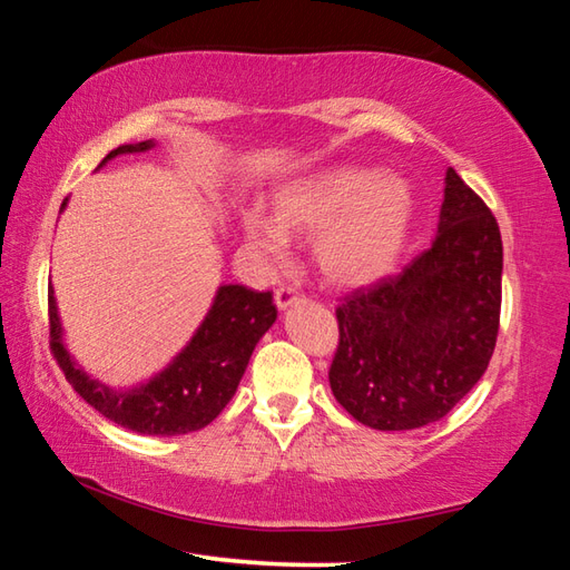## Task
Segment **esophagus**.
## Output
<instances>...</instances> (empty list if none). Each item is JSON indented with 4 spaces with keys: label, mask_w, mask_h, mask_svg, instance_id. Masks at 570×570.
<instances>
[{
    "label": "esophagus",
    "mask_w": 570,
    "mask_h": 570,
    "mask_svg": "<svg viewBox=\"0 0 570 570\" xmlns=\"http://www.w3.org/2000/svg\"><path fill=\"white\" fill-rule=\"evenodd\" d=\"M274 302H276V308H278V312H286L288 306L298 304V294L294 292V288L282 286V288H276V294H274Z\"/></svg>",
    "instance_id": "obj_1"
}]
</instances>
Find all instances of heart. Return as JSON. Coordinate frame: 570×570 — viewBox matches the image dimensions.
Listing matches in <instances>:
<instances>
[{
  "instance_id": "b5f03b06",
  "label": "heart",
  "mask_w": 570,
  "mask_h": 570,
  "mask_svg": "<svg viewBox=\"0 0 570 570\" xmlns=\"http://www.w3.org/2000/svg\"><path fill=\"white\" fill-rule=\"evenodd\" d=\"M274 214L240 210L250 254L278 266L292 236H314V262L332 286L362 288L387 276L404 254L414 224V193L397 173L332 166L278 183Z\"/></svg>"
}]
</instances>
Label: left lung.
Here are the masks:
<instances>
[{
	"instance_id": "8db88e82",
	"label": "left lung",
	"mask_w": 570,
	"mask_h": 570,
	"mask_svg": "<svg viewBox=\"0 0 570 570\" xmlns=\"http://www.w3.org/2000/svg\"><path fill=\"white\" fill-rule=\"evenodd\" d=\"M438 234L400 276L336 308V402L372 430L438 422L475 387L495 350L503 240L490 208L445 173Z\"/></svg>"
}]
</instances>
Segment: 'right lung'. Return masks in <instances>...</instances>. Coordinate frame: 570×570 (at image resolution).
<instances>
[{
  "mask_svg": "<svg viewBox=\"0 0 570 570\" xmlns=\"http://www.w3.org/2000/svg\"><path fill=\"white\" fill-rule=\"evenodd\" d=\"M156 146L158 142L153 138L125 142L102 158L98 170L112 158L148 153ZM67 200L70 198L62 200L60 214L67 208ZM274 322L276 306L272 304V294L250 292L238 284H220L188 344L150 380L120 390L95 380L67 350L60 308L50 286V346L67 382L102 417L140 435H188L214 422L236 394L250 354Z\"/></svg>",
  "mask_w": 570,
  "mask_h": 570,
  "instance_id": "right-lung-1",
  "label": "right lung"
}]
</instances>
